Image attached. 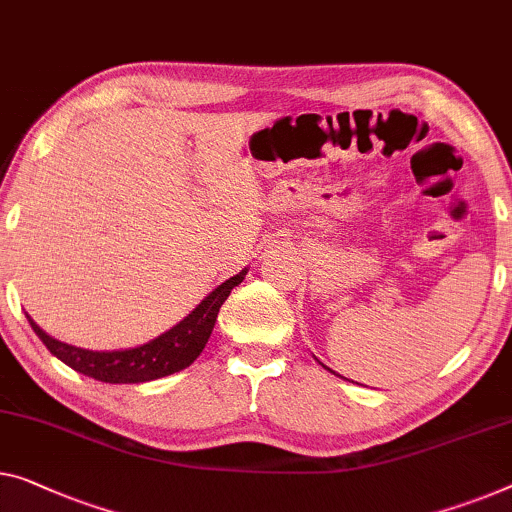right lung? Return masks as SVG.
I'll return each mask as SVG.
<instances>
[{
    "mask_svg": "<svg viewBox=\"0 0 512 512\" xmlns=\"http://www.w3.org/2000/svg\"><path fill=\"white\" fill-rule=\"evenodd\" d=\"M246 273L248 271L236 273L234 278L225 280L218 289H213L207 299L197 305L183 322L172 326L170 331L158 335L147 345L124 349V352H89V349L71 347L66 342L50 338L41 326H36V322L29 317L27 319L34 333L43 340V345L50 349V354H55L68 368L105 381V384H142V381L174 375V372L188 368L202 354L204 345L209 342L213 324H216L220 305L225 303L232 289L246 278Z\"/></svg>",
    "mask_w": 512,
    "mask_h": 512,
    "instance_id": "right-lung-1",
    "label": "right lung"
}]
</instances>
